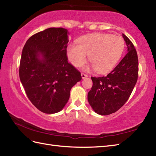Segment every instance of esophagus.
I'll use <instances>...</instances> for the list:
<instances>
[{
    "mask_svg": "<svg viewBox=\"0 0 156 156\" xmlns=\"http://www.w3.org/2000/svg\"><path fill=\"white\" fill-rule=\"evenodd\" d=\"M81 76H82V78H86L88 77V75L84 74V73H82V74H81Z\"/></svg>",
    "mask_w": 156,
    "mask_h": 156,
    "instance_id": "esophagus-1",
    "label": "esophagus"
}]
</instances>
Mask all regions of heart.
<instances>
[{"label": "heart", "mask_w": 156, "mask_h": 156, "mask_svg": "<svg viewBox=\"0 0 156 156\" xmlns=\"http://www.w3.org/2000/svg\"><path fill=\"white\" fill-rule=\"evenodd\" d=\"M124 48L122 37L96 33L83 36L77 39L76 44L68 45L67 55L76 67L82 66L86 60V55H88L92 68L98 73H106L116 65Z\"/></svg>", "instance_id": "b5f03b06"}]
</instances>
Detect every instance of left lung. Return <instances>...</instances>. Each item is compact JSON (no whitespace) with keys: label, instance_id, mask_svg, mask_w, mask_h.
I'll use <instances>...</instances> for the list:
<instances>
[{"label":"left lung","instance_id":"1","mask_svg":"<svg viewBox=\"0 0 156 156\" xmlns=\"http://www.w3.org/2000/svg\"><path fill=\"white\" fill-rule=\"evenodd\" d=\"M128 53L114 69L105 76L91 77L93 85L88 100L97 114L114 113L127 102L138 77V58L131 41L123 34Z\"/></svg>","mask_w":156,"mask_h":156}]
</instances>
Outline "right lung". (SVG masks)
<instances>
[{"mask_svg":"<svg viewBox=\"0 0 156 156\" xmlns=\"http://www.w3.org/2000/svg\"><path fill=\"white\" fill-rule=\"evenodd\" d=\"M68 30L49 28L28 39L22 52L19 76L27 97L42 112L62 110L81 73L68 62Z\"/></svg>","mask_w":156,"mask_h":156,"instance_id":"right-lung-1","label":"right lung"}]
</instances>
